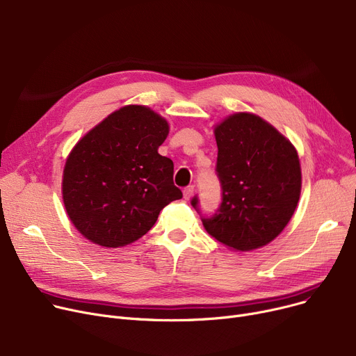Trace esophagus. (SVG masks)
<instances>
[{
  "label": "esophagus",
  "instance_id": "34e87169",
  "mask_svg": "<svg viewBox=\"0 0 356 356\" xmlns=\"http://www.w3.org/2000/svg\"><path fill=\"white\" fill-rule=\"evenodd\" d=\"M193 192H195L193 186H188V188H186V189L183 191V197H184L186 200H191L192 196H193Z\"/></svg>",
  "mask_w": 356,
  "mask_h": 356
}]
</instances>
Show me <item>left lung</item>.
I'll use <instances>...</instances> for the list:
<instances>
[{
    "label": "left lung",
    "instance_id": "1",
    "mask_svg": "<svg viewBox=\"0 0 356 356\" xmlns=\"http://www.w3.org/2000/svg\"><path fill=\"white\" fill-rule=\"evenodd\" d=\"M222 203L202 219L209 235L227 248H263L287 227L302 192L296 147L252 112H235L213 127ZM197 209V199L192 200Z\"/></svg>",
    "mask_w": 356,
    "mask_h": 356
}]
</instances>
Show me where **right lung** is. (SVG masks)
Wrapping results in <instances>:
<instances>
[{"label":"right lung","mask_w":356,"mask_h":356,"mask_svg":"<svg viewBox=\"0 0 356 356\" xmlns=\"http://www.w3.org/2000/svg\"><path fill=\"white\" fill-rule=\"evenodd\" d=\"M170 125L145 105L112 112L74 144L62 176L66 213L88 241L104 248L133 244L181 192L175 164L159 154Z\"/></svg>","instance_id":"1"}]
</instances>
